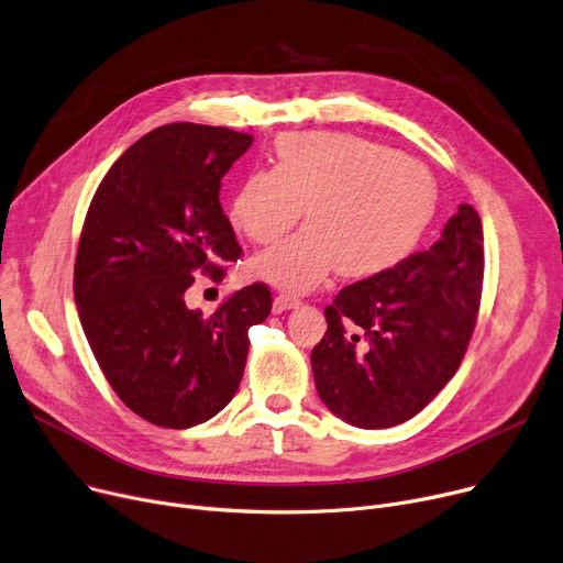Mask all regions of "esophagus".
<instances>
[{
	"instance_id": "esophagus-1",
	"label": "esophagus",
	"mask_w": 563,
	"mask_h": 563,
	"mask_svg": "<svg viewBox=\"0 0 563 563\" xmlns=\"http://www.w3.org/2000/svg\"><path fill=\"white\" fill-rule=\"evenodd\" d=\"M298 306H301V303H298V298H291V296H287V294H280V296L274 298V312H276V314L287 312V310L298 308Z\"/></svg>"
}]
</instances>
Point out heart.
Segmentation results:
<instances>
[{
    "label": "heart",
    "mask_w": 563,
    "mask_h": 563,
    "mask_svg": "<svg viewBox=\"0 0 563 563\" xmlns=\"http://www.w3.org/2000/svg\"><path fill=\"white\" fill-rule=\"evenodd\" d=\"M251 274L283 291L319 287L334 269L368 278L394 269L415 251L434 217L430 169L396 148L346 133H287L276 142L274 169H255L238 185L231 221L255 244Z\"/></svg>",
    "instance_id": "1"
}]
</instances>
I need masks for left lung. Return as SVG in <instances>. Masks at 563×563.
I'll list each match as a JSON object with an SVG mask.
<instances>
[{"label":"left lung","mask_w":563,"mask_h":563,"mask_svg":"<svg viewBox=\"0 0 563 563\" xmlns=\"http://www.w3.org/2000/svg\"><path fill=\"white\" fill-rule=\"evenodd\" d=\"M484 274L482 223L462 203L441 240L344 287L310 362L317 394L342 421L394 428L417 417L462 364Z\"/></svg>","instance_id":"8db88e82"}]
</instances>
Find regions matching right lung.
Returning a JSON list of instances; mask_svg holds the SVG:
<instances>
[{
  "mask_svg": "<svg viewBox=\"0 0 563 563\" xmlns=\"http://www.w3.org/2000/svg\"><path fill=\"white\" fill-rule=\"evenodd\" d=\"M253 137L176 122L142 135L99 183L74 265V301L106 380L144 421L185 430L231 402L249 328L272 312L253 283L214 314L185 306L197 274L221 280L240 257L221 178Z\"/></svg>",
  "mask_w": 563,
  "mask_h": 563,
  "instance_id": "obj_1",
  "label": "right lung"
}]
</instances>
